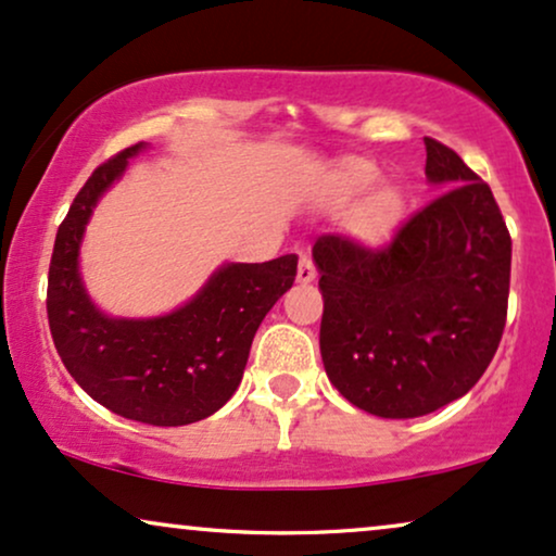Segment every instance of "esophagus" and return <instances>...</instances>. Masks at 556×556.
I'll list each match as a JSON object with an SVG mask.
<instances>
[{"instance_id":"1","label":"esophagus","mask_w":556,"mask_h":556,"mask_svg":"<svg viewBox=\"0 0 556 556\" xmlns=\"http://www.w3.org/2000/svg\"><path fill=\"white\" fill-rule=\"evenodd\" d=\"M315 279V264L311 256H300V264H298V282L300 285H311Z\"/></svg>"}]
</instances>
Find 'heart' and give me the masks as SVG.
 <instances>
[{"label": "heart", "instance_id": "obj_1", "mask_svg": "<svg viewBox=\"0 0 556 556\" xmlns=\"http://www.w3.org/2000/svg\"><path fill=\"white\" fill-rule=\"evenodd\" d=\"M382 174L375 164L364 159H343L333 172L330 192L333 200L346 205L356 197L365 194L359 205L351 213L349 228L351 233L367 245L388 243L397 228L403 226L407 213V197L403 189L392 185H379Z\"/></svg>", "mask_w": 556, "mask_h": 556}]
</instances>
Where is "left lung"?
<instances>
[{"mask_svg":"<svg viewBox=\"0 0 556 556\" xmlns=\"http://www.w3.org/2000/svg\"><path fill=\"white\" fill-rule=\"evenodd\" d=\"M426 179L441 189L388 249L320 236V356L351 405L418 418L467 395L493 362L508 315L510 236L493 192L426 138Z\"/></svg>","mask_w":556,"mask_h":556,"instance_id":"1","label":"left lung"}]
</instances>
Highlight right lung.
Listing matches in <instances>:
<instances>
[{
	"label": "right lung",
	"instance_id": "obj_1",
	"mask_svg": "<svg viewBox=\"0 0 556 556\" xmlns=\"http://www.w3.org/2000/svg\"><path fill=\"white\" fill-rule=\"evenodd\" d=\"M143 149L130 146L94 168L74 197L48 269V323L63 367L89 397L138 424L187 426L233 397L264 315L294 282L298 256L217 266L194 298L156 318L102 313L79 271L84 230Z\"/></svg>",
	"mask_w": 556,
	"mask_h": 556
}]
</instances>
